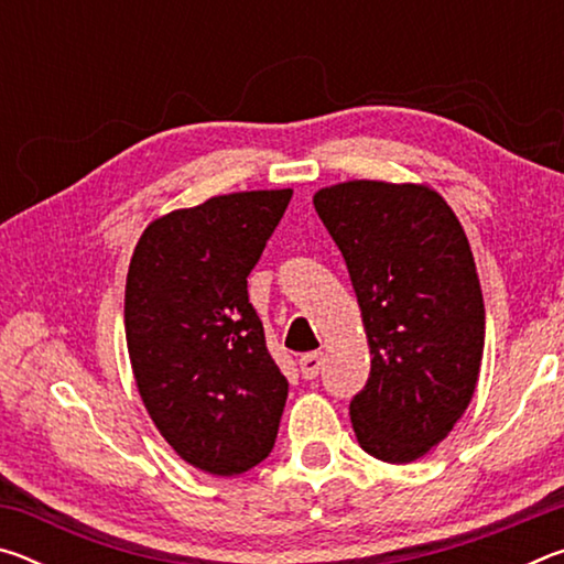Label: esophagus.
Listing matches in <instances>:
<instances>
[{
  "instance_id": "1",
  "label": "esophagus",
  "mask_w": 564,
  "mask_h": 564,
  "mask_svg": "<svg viewBox=\"0 0 564 564\" xmlns=\"http://www.w3.org/2000/svg\"><path fill=\"white\" fill-rule=\"evenodd\" d=\"M299 366H301L303 378L305 380H313V378L318 376V370L323 366V356H321V352H305V356H301Z\"/></svg>"
}]
</instances>
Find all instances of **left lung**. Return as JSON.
I'll return each instance as SVG.
<instances>
[{
	"label": "left lung",
	"instance_id": "1",
	"mask_svg": "<svg viewBox=\"0 0 564 564\" xmlns=\"http://www.w3.org/2000/svg\"><path fill=\"white\" fill-rule=\"evenodd\" d=\"M313 206L346 259L370 348L350 400L362 451L413 463L470 405L485 346V303L460 221L425 184L346 181Z\"/></svg>",
	"mask_w": 564,
	"mask_h": 564
}]
</instances>
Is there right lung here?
Segmentation results:
<instances>
[{
  "instance_id": "obj_1",
  "label": "right lung",
  "mask_w": 564,
  "mask_h": 564,
  "mask_svg": "<svg viewBox=\"0 0 564 564\" xmlns=\"http://www.w3.org/2000/svg\"><path fill=\"white\" fill-rule=\"evenodd\" d=\"M293 196L238 191L156 218L133 248L123 326L151 420L181 460L241 475L269 457L289 380L246 279Z\"/></svg>"
}]
</instances>
